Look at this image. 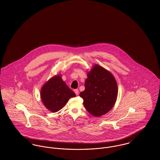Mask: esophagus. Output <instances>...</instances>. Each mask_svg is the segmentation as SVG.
Listing matches in <instances>:
<instances>
[{"label": "esophagus", "instance_id": "34e87169", "mask_svg": "<svg viewBox=\"0 0 160 160\" xmlns=\"http://www.w3.org/2000/svg\"><path fill=\"white\" fill-rule=\"evenodd\" d=\"M74 92L75 93V94H76L77 95H78V94H79V91H78V89H75V90H74Z\"/></svg>", "mask_w": 160, "mask_h": 160}]
</instances>
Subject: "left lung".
<instances>
[{"mask_svg": "<svg viewBox=\"0 0 160 160\" xmlns=\"http://www.w3.org/2000/svg\"><path fill=\"white\" fill-rule=\"evenodd\" d=\"M85 89L79 94L87 111L95 117L107 113L117 100L118 87L113 75L101 65L95 64L87 72Z\"/></svg>", "mask_w": 160, "mask_h": 160, "instance_id": "left-lung-1", "label": "left lung"}]
</instances>
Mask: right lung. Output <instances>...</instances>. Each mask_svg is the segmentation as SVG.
<instances>
[{
	"label": "right lung",
	"mask_w": 160,
	"mask_h": 160,
	"mask_svg": "<svg viewBox=\"0 0 160 160\" xmlns=\"http://www.w3.org/2000/svg\"><path fill=\"white\" fill-rule=\"evenodd\" d=\"M75 96V93L63 81L61 74L49 79L41 87L40 91L42 103L52 113L63 108L71 98Z\"/></svg>",
	"instance_id": "1"
}]
</instances>
